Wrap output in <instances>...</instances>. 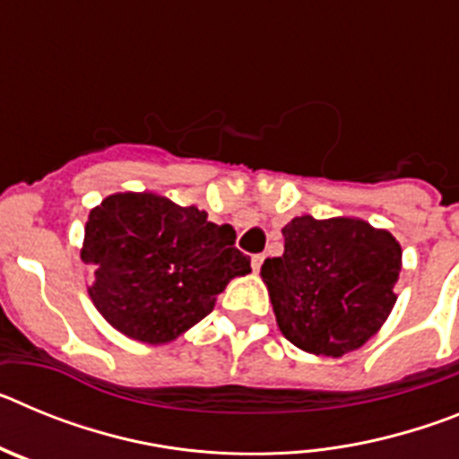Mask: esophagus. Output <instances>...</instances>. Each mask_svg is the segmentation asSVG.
I'll return each instance as SVG.
<instances>
[{"label": "esophagus", "instance_id": "obj_1", "mask_svg": "<svg viewBox=\"0 0 459 459\" xmlns=\"http://www.w3.org/2000/svg\"><path fill=\"white\" fill-rule=\"evenodd\" d=\"M250 264H253V271L262 269V264H264V255H253V259H250Z\"/></svg>", "mask_w": 459, "mask_h": 459}]
</instances>
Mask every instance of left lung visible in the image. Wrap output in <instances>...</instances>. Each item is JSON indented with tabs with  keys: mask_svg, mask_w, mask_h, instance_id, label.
<instances>
[{
	"mask_svg": "<svg viewBox=\"0 0 459 459\" xmlns=\"http://www.w3.org/2000/svg\"><path fill=\"white\" fill-rule=\"evenodd\" d=\"M282 257L262 264L282 335L317 356L359 350L395 306L400 243L359 218L301 216L282 227Z\"/></svg>",
	"mask_w": 459,
	"mask_h": 459,
	"instance_id": "8db88e82",
	"label": "left lung"
}]
</instances>
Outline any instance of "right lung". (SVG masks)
<instances>
[{"instance_id": "obj_1", "label": "right lung", "mask_w": 459, "mask_h": 459, "mask_svg": "<svg viewBox=\"0 0 459 459\" xmlns=\"http://www.w3.org/2000/svg\"><path fill=\"white\" fill-rule=\"evenodd\" d=\"M232 225L156 193L109 195L89 213L82 257L93 269V306L117 331L165 344L204 319L250 257Z\"/></svg>"}]
</instances>
